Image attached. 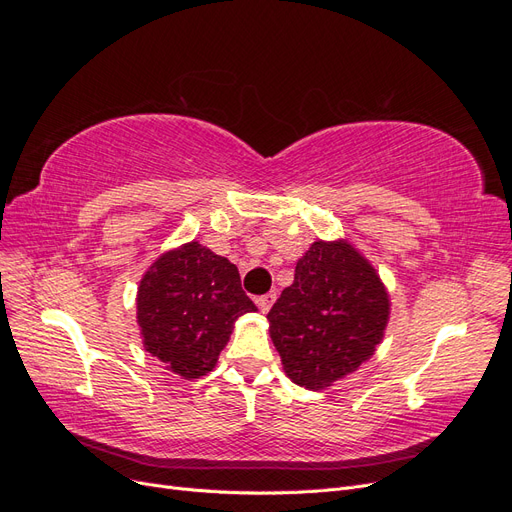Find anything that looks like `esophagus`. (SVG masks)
Wrapping results in <instances>:
<instances>
[{"instance_id": "esophagus-1", "label": "esophagus", "mask_w": 512, "mask_h": 512, "mask_svg": "<svg viewBox=\"0 0 512 512\" xmlns=\"http://www.w3.org/2000/svg\"><path fill=\"white\" fill-rule=\"evenodd\" d=\"M275 299H277L275 292H267V294H262V297H256V305H258V309H260L262 314H267L269 309H271V305L275 303Z\"/></svg>"}]
</instances>
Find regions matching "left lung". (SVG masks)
Here are the masks:
<instances>
[{"instance_id":"8db88e82","label":"left lung","mask_w":512,"mask_h":512,"mask_svg":"<svg viewBox=\"0 0 512 512\" xmlns=\"http://www.w3.org/2000/svg\"><path fill=\"white\" fill-rule=\"evenodd\" d=\"M389 316V290L374 265L348 239H318L267 320L286 376L322 391L376 352Z\"/></svg>"}]
</instances>
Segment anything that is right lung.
Here are the masks:
<instances>
[{
  "mask_svg": "<svg viewBox=\"0 0 512 512\" xmlns=\"http://www.w3.org/2000/svg\"><path fill=\"white\" fill-rule=\"evenodd\" d=\"M256 312L239 269L198 241L164 252L136 292V322L145 350L185 380L218 363L239 316Z\"/></svg>",
  "mask_w": 512,
  "mask_h": 512,
  "instance_id": "obj_1",
  "label": "right lung"
}]
</instances>
